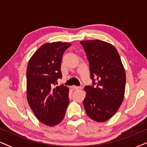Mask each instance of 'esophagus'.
<instances>
[{
	"instance_id": "esophagus-1",
	"label": "esophagus",
	"mask_w": 147,
	"mask_h": 147,
	"mask_svg": "<svg viewBox=\"0 0 147 147\" xmlns=\"http://www.w3.org/2000/svg\"><path fill=\"white\" fill-rule=\"evenodd\" d=\"M71 88L73 90H79L82 88V87H80V86H72Z\"/></svg>"
}]
</instances>
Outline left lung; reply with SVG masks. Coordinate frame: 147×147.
<instances>
[{
    "instance_id": "8db88e82",
    "label": "left lung",
    "mask_w": 147,
    "mask_h": 147,
    "mask_svg": "<svg viewBox=\"0 0 147 147\" xmlns=\"http://www.w3.org/2000/svg\"><path fill=\"white\" fill-rule=\"evenodd\" d=\"M89 61L94 86H86L83 104L91 119L102 122L116 113L124 100L126 73L114 45L100 40L80 42ZM96 83H95V81Z\"/></svg>"
}]
</instances>
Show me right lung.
<instances>
[{
	"instance_id": "obj_1",
	"label": "right lung",
	"mask_w": 147,
	"mask_h": 147,
	"mask_svg": "<svg viewBox=\"0 0 147 147\" xmlns=\"http://www.w3.org/2000/svg\"><path fill=\"white\" fill-rule=\"evenodd\" d=\"M71 45L66 42L46 43L34 53L28 63V103L37 119L47 126L59 124L69 104V88L54 86L57 79L62 78V56Z\"/></svg>"
}]
</instances>
